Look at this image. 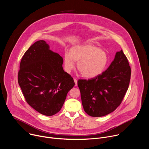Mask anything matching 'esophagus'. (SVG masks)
<instances>
[{
    "mask_svg": "<svg viewBox=\"0 0 149 149\" xmlns=\"http://www.w3.org/2000/svg\"><path fill=\"white\" fill-rule=\"evenodd\" d=\"M74 82H75V86H77V79L76 78H74Z\"/></svg>",
    "mask_w": 149,
    "mask_h": 149,
    "instance_id": "obj_1",
    "label": "esophagus"
}]
</instances>
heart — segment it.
Here are the masks:
<instances>
[{
  "instance_id": "b5f03b06",
  "label": "heart",
  "mask_w": 149,
  "mask_h": 149,
  "mask_svg": "<svg viewBox=\"0 0 149 149\" xmlns=\"http://www.w3.org/2000/svg\"><path fill=\"white\" fill-rule=\"evenodd\" d=\"M107 54L92 45H78L72 47L70 51H65L63 55L64 68L68 72L77 67L81 75L86 78H94L101 74L108 63Z\"/></svg>"
}]
</instances>
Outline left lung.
<instances>
[{"label":"left lung","mask_w":149,"mask_h":149,"mask_svg":"<svg viewBox=\"0 0 149 149\" xmlns=\"http://www.w3.org/2000/svg\"><path fill=\"white\" fill-rule=\"evenodd\" d=\"M130 77L128 59L121 50L101 74L88 80L79 79L78 86L85 112L91 117H102L114 111L128 90Z\"/></svg>","instance_id":"left-lung-1"}]
</instances>
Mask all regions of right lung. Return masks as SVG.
<instances>
[{
	"instance_id": "add662e5",
	"label": "right lung",
	"mask_w": 149,
	"mask_h": 149,
	"mask_svg": "<svg viewBox=\"0 0 149 149\" xmlns=\"http://www.w3.org/2000/svg\"><path fill=\"white\" fill-rule=\"evenodd\" d=\"M63 58L38 40L25 52L20 63L18 83L26 101L39 113L51 116L60 111L73 78L62 68Z\"/></svg>"
}]
</instances>
